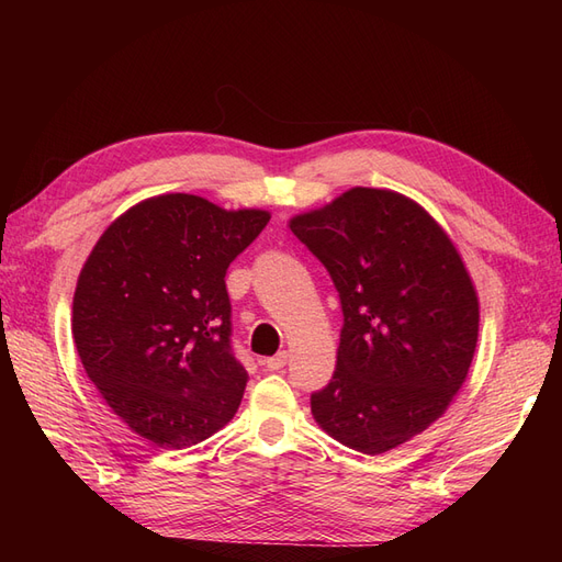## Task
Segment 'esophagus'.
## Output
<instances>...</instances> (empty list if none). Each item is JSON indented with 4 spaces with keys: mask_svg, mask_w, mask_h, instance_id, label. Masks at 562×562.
<instances>
[{
    "mask_svg": "<svg viewBox=\"0 0 562 562\" xmlns=\"http://www.w3.org/2000/svg\"><path fill=\"white\" fill-rule=\"evenodd\" d=\"M285 363H288V351H279L277 356H269V359H265L267 370H281Z\"/></svg>",
    "mask_w": 562,
    "mask_h": 562,
    "instance_id": "1",
    "label": "esophagus"
}]
</instances>
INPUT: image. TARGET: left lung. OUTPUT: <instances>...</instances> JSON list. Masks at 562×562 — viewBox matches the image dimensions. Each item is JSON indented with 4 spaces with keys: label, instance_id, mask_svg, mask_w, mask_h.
<instances>
[{
    "label": "left lung",
    "instance_id": "8db88e82",
    "mask_svg": "<svg viewBox=\"0 0 562 562\" xmlns=\"http://www.w3.org/2000/svg\"><path fill=\"white\" fill-rule=\"evenodd\" d=\"M291 229L328 269L345 326L314 419L380 454L446 413L479 342V297L448 234L403 194L353 190Z\"/></svg>",
    "mask_w": 562,
    "mask_h": 562
}]
</instances>
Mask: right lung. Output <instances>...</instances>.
Returning a JSON list of instances; mask_svg holds the SVG:
<instances>
[{"label":"right lung","mask_w":562,"mask_h":562,"mask_svg":"<svg viewBox=\"0 0 562 562\" xmlns=\"http://www.w3.org/2000/svg\"><path fill=\"white\" fill-rule=\"evenodd\" d=\"M267 223V211L164 194L116 217L81 269L72 335L83 370L159 448L196 446L239 411L248 372L225 277Z\"/></svg>","instance_id":"1"}]
</instances>
